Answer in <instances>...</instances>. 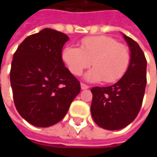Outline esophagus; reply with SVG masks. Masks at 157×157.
Returning <instances> with one entry per match:
<instances>
[{"label":"esophagus","mask_w":157,"mask_h":157,"mask_svg":"<svg viewBox=\"0 0 157 157\" xmlns=\"http://www.w3.org/2000/svg\"><path fill=\"white\" fill-rule=\"evenodd\" d=\"M80 86H81L82 90H86V89H88V88H89V86H88L87 85H86V84H84V83H81Z\"/></svg>","instance_id":"34e87169"}]
</instances>
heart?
<instances>
[{"mask_svg":"<svg viewBox=\"0 0 157 157\" xmlns=\"http://www.w3.org/2000/svg\"><path fill=\"white\" fill-rule=\"evenodd\" d=\"M62 58L73 75H81L93 63L94 68L85 75L87 81L114 83L123 77L128 68L130 52L127 46L113 37L96 36L82 40L80 49L66 46Z\"/></svg>","mask_w":157,"mask_h":157,"instance_id":"1","label":"heart"}]
</instances>
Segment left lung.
<instances>
[{
    "mask_svg": "<svg viewBox=\"0 0 157 157\" xmlns=\"http://www.w3.org/2000/svg\"><path fill=\"white\" fill-rule=\"evenodd\" d=\"M130 50V63L114 85L91 89L92 117L99 127L119 130L129 125L141 109L147 84V60L136 41L123 34Z\"/></svg>",
    "mask_w": 157,
    "mask_h": 157,
    "instance_id": "1",
    "label": "left lung"
}]
</instances>
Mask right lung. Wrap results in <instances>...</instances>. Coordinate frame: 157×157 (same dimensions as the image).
Returning a JSON list of instances; mask_svg holds the SVG:
<instances>
[{
    "label": "right lung",
    "mask_w": 157,
    "mask_h": 157,
    "mask_svg": "<svg viewBox=\"0 0 157 157\" xmlns=\"http://www.w3.org/2000/svg\"><path fill=\"white\" fill-rule=\"evenodd\" d=\"M65 34L52 29L26 37L14 54L10 84L16 110L29 123L47 128L63 119L80 92L62 59Z\"/></svg>",
    "instance_id": "obj_1"
}]
</instances>
